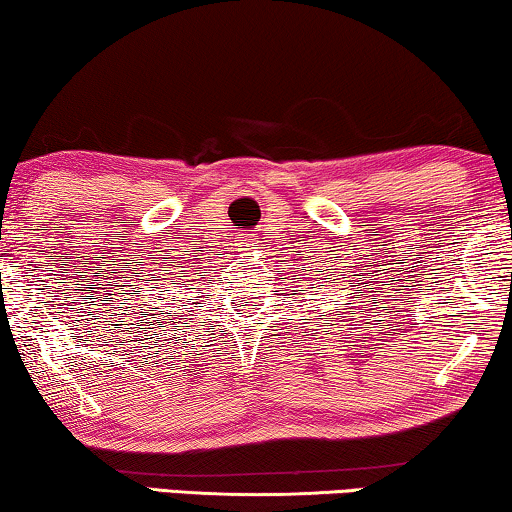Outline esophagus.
I'll return each mask as SVG.
<instances>
[{"instance_id":"obj_1","label":"esophagus","mask_w":512,"mask_h":512,"mask_svg":"<svg viewBox=\"0 0 512 512\" xmlns=\"http://www.w3.org/2000/svg\"><path fill=\"white\" fill-rule=\"evenodd\" d=\"M242 244H247V235H244V240H242Z\"/></svg>"}]
</instances>
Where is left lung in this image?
Instances as JSON below:
<instances>
[{
    "instance_id": "left-lung-1",
    "label": "left lung",
    "mask_w": 512,
    "mask_h": 512,
    "mask_svg": "<svg viewBox=\"0 0 512 512\" xmlns=\"http://www.w3.org/2000/svg\"><path fill=\"white\" fill-rule=\"evenodd\" d=\"M312 289H314V286H312Z\"/></svg>"
}]
</instances>
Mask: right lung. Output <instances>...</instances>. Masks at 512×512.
<instances>
[{"label": "right lung", "instance_id": "add662e5", "mask_svg": "<svg viewBox=\"0 0 512 512\" xmlns=\"http://www.w3.org/2000/svg\"><path fill=\"white\" fill-rule=\"evenodd\" d=\"M177 268H179V265H177ZM167 275H170V272H167ZM177 275H179V277H186V270H179ZM135 277H139V279L144 277V289H146V291H156L158 284H160V279H153V277H158V275H149V272H144V275H142V272H135ZM132 286H137V289H139V284H132ZM158 300H160V296H158ZM153 303H156V300H153ZM163 303H165V300H160L158 307H151V310H149V312H151V314H149L151 321H146V324L153 326V321H156V324H163L165 314H167V317H172L170 312L163 310ZM165 305H170V303H165ZM153 311H156L157 314L153 315ZM142 324H144V319H142Z\"/></svg>", "mask_w": 512, "mask_h": 512}]
</instances>
